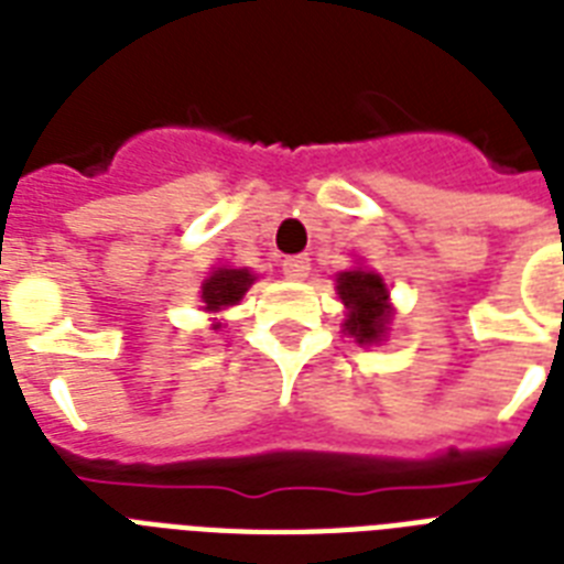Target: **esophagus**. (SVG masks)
Wrapping results in <instances>:
<instances>
[{"label": "esophagus", "mask_w": 564, "mask_h": 564, "mask_svg": "<svg viewBox=\"0 0 564 564\" xmlns=\"http://www.w3.org/2000/svg\"><path fill=\"white\" fill-rule=\"evenodd\" d=\"M281 269L286 278H292V281H301V278H307V272H310V257H304V254L286 257V260L281 263Z\"/></svg>", "instance_id": "obj_1"}]
</instances>
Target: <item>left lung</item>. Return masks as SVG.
<instances>
[{"label":"left lung","mask_w":564,"mask_h":564,"mask_svg":"<svg viewBox=\"0 0 564 564\" xmlns=\"http://www.w3.org/2000/svg\"><path fill=\"white\" fill-rule=\"evenodd\" d=\"M339 299L345 301L348 307V318H345V330L357 339V343H377L380 336L386 334V325H389V292H386V283L380 274L362 272V269H354V272L339 274Z\"/></svg>","instance_id":"obj_1"}]
</instances>
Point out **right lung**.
<instances>
[{"mask_svg": "<svg viewBox=\"0 0 564 564\" xmlns=\"http://www.w3.org/2000/svg\"><path fill=\"white\" fill-rule=\"evenodd\" d=\"M251 274L246 269H219V272H213L202 286V301H204V310H225L230 304H237L246 290L251 286Z\"/></svg>", "mask_w": 564, "mask_h": 564, "instance_id": "add662e5", "label": "right lung"}]
</instances>
